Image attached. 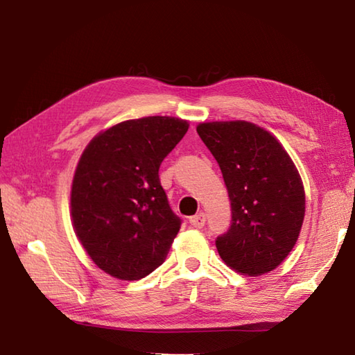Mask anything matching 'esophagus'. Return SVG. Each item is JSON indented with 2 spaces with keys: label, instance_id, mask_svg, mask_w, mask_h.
I'll return each mask as SVG.
<instances>
[{
  "label": "esophagus",
  "instance_id": "1",
  "mask_svg": "<svg viewBox=\"0 0 355 355\" xmlns=\"http://www.w3.org/2000/svg\"><path fill=\"white\" fill-rule=\"evenodd\" d=\"M205 220H207V218H205V214L204 213H198L196 216H193V218H190V223H191V227H194V228H202L205 225Z\"/></svg>",
  "mask_w": 355,
  "mask_h": 355
}]
</instances>
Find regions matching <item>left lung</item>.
Listing matches in <instances>:
<instances>
[{
	"label": "left lung",
	"mask_w": 355,
	"mask_h": 355,
	"mask_svg": "<svg viewBox=\"0 0 355 355\" xmlns=\"http://www.w3.org/2000/svg\"><path fill=\"white\" fill-rule=\"evenodd\" d=\"M198 135L218 161L231 223L216 248L248 276L272 271L294 248L305 218V191L291 157L266 130L247 121L204 122Z\"/></svg>",
	"instance_id": "obj_1"
}]
</instances>
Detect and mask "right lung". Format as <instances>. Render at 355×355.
I'll return each instance as SVG.
<instances>
[{
    "instance_id": "1",
    "label": "right lung",
    "mask_w": 355,
    "mask_h": 355,
    "mask_svg": "<svg viewBox=\"0 0 355 355\" xmlns=\"http://www.w3.org/2000/svg\"><path fill=\"white\" fill-rule=\"evenodd\" d=\"M187 121L148 116L93 137L71 185V219L93 262L110 276L139 280L167 259L179 233L159 167L187 133Z\"/></svg>"
}]
</instances>
